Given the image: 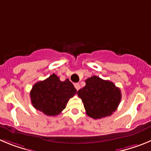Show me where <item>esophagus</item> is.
Here are the masks:
<instances>
[{
    "label": "esophagus",
    "mask_w": 151,
    "mask_h": 151,
    "mask_svg": "<svg viewBox=\"0 0 151 151\" xmlns=\"http://www.w3.org/2000/svg\"><path fill=\"white\" fill-rule=\"evenodd\" d=\"M74 85H75V88H76L77 91L79 90L80 88H81V86H80V85H79V84H78V83H76Z\"/></svg>",
    "instance_id": "esophagus-1"
}]
</instances>
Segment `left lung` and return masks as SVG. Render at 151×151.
I'll return each mask as SVG.
<instances>
[{
  "label": "left lung",
  "mask_w": 151,
  "mask_h": 151,
  "mask_svg": "<svg viewBox=\"0 0 151 151\" xmlns=\"http://www.w3.org/2000/svg\"><path fill=\"white\" fill-rule=\"evenodd\" d=\"M85 86L78 91L88 116L97 119L112 115L121 101L120 89L114 83L96 76L85 80Z\"/></svg>",
  "instance_id": "obj_1"
}]
</instances>
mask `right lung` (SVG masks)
Returning <instances> with one entry per match:
<instances>
[{
  "mask_svg": "<svg viewBox=\"0 0 151 151\" xmlns=\"http://www.w3.org/2000/svg\"><path fill=\"white\" fill-rule=\"evenodd\" d=\"M77 93L68 78L61 82L57 75L51 76L44 81L33 85L30 91L32 104L36 110L47 116H57L66 108L69 98Z\"/></svg>",
  "mask_w": 151,
  "mask_h": 151,
  "instance_id": "right-lung-1",
  "label": "right lung"
}]
</instances>
